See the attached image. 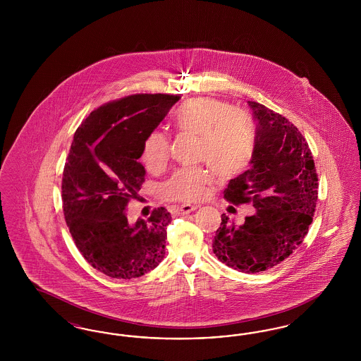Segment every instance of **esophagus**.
<instances>
[{"instance_id":"obj_1","label":"esophagus","mask_w":361,"mask_h":361,"mask_svg":"<svg viewBox=\"0 0 361 361\" xmlns=\"http://www.w3.org/2000/svg\"><path fill=\"white\" fill-rule=\"evenodd\" d=\"M197 208H199V206H196V204H183V206L177 207L176 214L177 215H187V214L197 209Z\"/></svg>"}]
</instances>
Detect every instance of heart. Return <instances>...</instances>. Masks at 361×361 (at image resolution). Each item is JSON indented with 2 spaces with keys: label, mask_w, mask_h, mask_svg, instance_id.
I'll use <instances>...</instances> for the list:
<instances>
[{
  "label": "heart",
  "mask_w": 361,
  "mask_h": 361,
  "mask_svg": "<svg viewBox=\"0 0 361 361\" xmlns=\"http://www.w3.org/2000/svg\"><path fill=\"white\" fill-rule=\"evenodd\" d=\"M178 131L199 137L197 157L219 176L240 172L252 159L255 149L253 126L249 118L235 112L228 103L211 97H197L178 106L173 116ZM169 155V140L161 131L150 133L140 158L146 168H161ZM209 181L202 168H185L174 173L164 185V195L171 200L193 202L204 196Z\"/></svg>",
  "instance_id": "b5f03b06"
}]
</instances>
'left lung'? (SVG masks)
Instances as JSON below:
<instances>
[{"label":"left lung","instance_id":"obj_1","mask_svg":"<svg viewBox=\"0 0 361 361\" xmlns=\"http://www.w3.org/2000/svg\"><path fill=\"white\" fill-rule=\"evenodd\" d=\"M257 121L250 169L230 180L224 199L253 202L255 214L237 226L222 214L212 240L221 262L245 274L267 271L298 249L309 231L318 177L309 145L284 116L247 102Z\"/></svg>","mask_w":361,"mask_h":361}]
</instances>
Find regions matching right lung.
<instances>
[{
  "mask_svg": "<svg viewBox=\"0 0 361 361\" xmlns=\"http://www.w3.org/2000/svg\"><path fill=\"white\" fill-rule=\"evenodd\" d=\"M180 96L134 94L93 111L77 128L62 178L65 219L75 246L104 275L134 279L164 259V207L128 224L126 207L145 181L142 145Z\"/></svg>",
  "mask_w": 361,
  "mask_h": 361,
  "instance_id": "add662e5",
  "label": "right lung"
}]
</instances>
